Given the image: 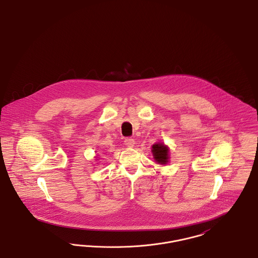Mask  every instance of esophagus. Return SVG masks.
<instances>
[{
	"mask_svg": "<svg viewBox=\"0 0 258 258\" xmlns=\"http://www.w3.org/2000/svg\"><path fill=\"white\" fill-rule=\"evenodd\" d=\"M124 145L126 146V147H134V145H135V139H133V138H131V137H126V138H124Z\"/></svg>",
	"mask_w": 258,
	"mask_h": 258,
	"instance_id": "1",
	"label": "esophagus"
}]
</instances>
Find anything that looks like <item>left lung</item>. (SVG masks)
I'll list each match as a JSON object with an SVG mask.
<instances>
[{
    "instance_id": "left-lung-1",
    "label": "left lung",
    "mask_w": 258,
    "mask_h": 258,
    "mask_svg": "<svg viewBox=\"0 0 258 258\" xmlns=\"http://www.w3.org/2000/svg\"><path fill=\"white\" fill-rule=\"evenodd\" d=\"M168 148L163 144H155L152 147V152L154 155V159L160 164H165L168 162Z\"/></svg>"
}]
</instances>
